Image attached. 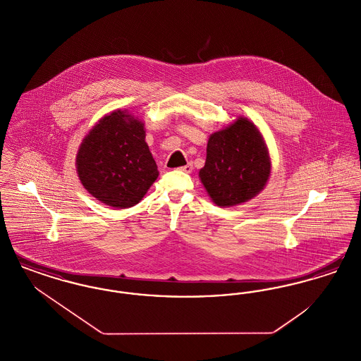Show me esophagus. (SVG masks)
Wrapping results in <instances>:
<instances>
[{"label": "esophagus", "mask_w": 361, "mask_h": 361, "mask_svg": "<svg viewBox=\"0 0 361 361\" xmlns=\"http://www.w3.org/2000/svg\"><path fill=\"white\" fill-rule=\"evenodd\" d=\"M180 171H183V172L185 173H192V171H193V165L189 162V164H187L185 166H181V168H180Z\"/></svg>", "instance_id": "1"}]
</instances>
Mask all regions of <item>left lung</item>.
<instances>
[{"label": "left lung", "mask_w": 361, "mask_h": 361, "mask_svg": "<svg viewBox=\"0 0 361 361\" xmlns=\"http://www.w3.org/2000/svg\"><path fill=\"white\" fill-rule=\"evenodd\" d=\"M269 173L264 139L252 121L240 118L209 137L206 165L199 176L215 204L231 207L255 197L265 187Z\"/></svg>", "instance_id": "8db88e82"}]
</instances>
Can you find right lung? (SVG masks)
Wrapping results in <instances>:
<instances>
[{"mask_svg":"<svg viewBox=\"0 0 361 361\" xmlns=\"http://www.w3.org/2000/svg\"><path fill=\"white\" fill-rule=\"evenodd\" d=\"M142 121L115 111L99 121L77 154V172L86 190L104 204H137L158 177L145 142Z\"/></svg>","mask_w":361,"mask_h":361,"instance_id":"obj_1","label":"right lung"}]
</instances>
